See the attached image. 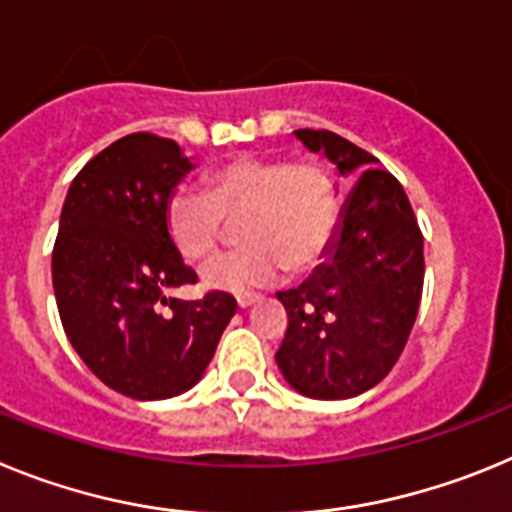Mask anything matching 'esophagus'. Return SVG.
<instances>
[{
  "instance_id": "1",
  "label": "esophagus",
  "mask_w": 512,
  "mask_h": 512,
  "mask_svg": "<svg viewBox=\"0 0 512 512\" xmlns=\"http://www.w3.org/2000/svg\"><path fill=\"white\" fill-rule=\"evenodd\" d=\"M256 302H259V297H256V295H243V297H238V307H241V310H246V307L256 305Z\"/></svg>"
}]
</instances>
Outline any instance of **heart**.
I'll list each match as a JSON object with an SVG mask.
<instances>
[{
  "label": "heart",
  "instance_id": "b5f03b06",
  "mask_svg": "<svg viewBox=\"0 0 512 512\" xmlns=\"http://www.w3.org/2000/svg\"><path fill=\"white\" fill-rule=\"evenodd\" d=\"M207 187L171 194L166 225L176 248L192 261L210 256L228 223L238 225L246 248L217 256L202 269L210 289L243 295L269 287L282 271H307L336 238L341 205L330 176L318 164H287L282 158L238 156L207 174Z\"/></svg>",
  "mask_w": 512,
  "mask_h": 512
}]
</instances>
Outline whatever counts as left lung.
<instances>
[{
	"label": "left lung",
	"mask_w": 512,
	"mask_h": 512,
	"mask_svg": "<svg viewBox=\"0 0 512 512\" xmlns=\"http://www.w3.org/2000/svg\"><path fill=\"white\" fill-rule=\"evenodd\" d=\"M295 138L356 184L323 264L277 292L289 318L277 364L300 395L348 400L382 382L408 343L423 295V235L402 184L372 153L330 130Z\"/></svg>",
	"instance_id": "left-lung-1"
}]
</instances>
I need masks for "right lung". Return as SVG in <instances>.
Returning <instances> with one entry per match:
<instances>
[{
  "instance_id": "add662e5",
  "label": "right lung",
  "mask_w": 512,
  "mask_h": 512,
  "mask_svg": "<svg viewBox=\"0 0 512 512\" xmlns=\"http://www.w3.org/2000/svg\"><path fill=\"white\" fill-rule=\"evenodd\" d=\"M194 169L174 140L133 133L71 182L53 246V292L71 346L94 377L133 400L192 390L215 356L235 300L166 292L197 282L166 225L176 184Z\"/></svg>"
}]
</instances>
